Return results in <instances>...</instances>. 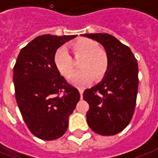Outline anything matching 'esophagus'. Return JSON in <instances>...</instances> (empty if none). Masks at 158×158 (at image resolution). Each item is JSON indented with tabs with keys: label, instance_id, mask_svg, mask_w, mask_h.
Here are the masks:
<instances>
[{
	"label": "esophagus",
	"instance_id": "esophagus-1",
	"mask_svg": "<svg viewBox=\"0 0 158 158\" xmlns=\"http://www.w3.org/2000/svg\"><path fill=\"white\" fill-rule=\"evenodd\" d=\"M79 94H80V98H83V93H84V89H79Z\"/></svg>",
	"mask_w": 158,
	"mask_h": 158
}]
</instances>
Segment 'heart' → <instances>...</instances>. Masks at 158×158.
<instances>
[{
    "label": "heart",
    "mask_w": 158,
    "mask_h": 158,
    "mask_svg": "<svg viewBox=\"0 0 158 158\" xmlns=\"http://www.w3.org/2000/svg\"><path fill=\"white\" fill-rule=\"evenodd\" d=\"M74 59H79V71L70 77V83L76 86H84L94 79L101 80L107 74L110 67V57L107 52L99 48L98 43L91 38H81L70 44ZM54 64L64 77L74 71V60L64 48H58L54 54Z\"/></svg>",
    "instance_id": "obj_1"
}]
</instances>
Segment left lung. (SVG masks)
<instances>
[{"label": "left lung", "instance_id": "8db88e82", "mask_svg": "<svg viewBox=\"0 0 158 158\" xmlns=\"http://www.w3.org/2000/svg\"><path fill=\"white\" fill-rule=\"evenodd\" d=\"M103 46L110 57V67L101 83L84 92L89 103L87 122L97 134L114 135L122 131L132 119L136 106L138 63L129 47L108 33H89Z\"/></svg>", "mask_w": 158, "mask_h": 158}]
</instances>
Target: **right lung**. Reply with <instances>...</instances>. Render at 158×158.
<instances>
[{
    "label": "right lung",
    "mask_w": 158,
    "mask_h": 158,
    "mask_svg": "<svg viewBox=\"0 0 158 158\" xmlns=\"http://www.w3.org/2000/svg\"><path fill=\"white\" fill-rule=\"evenodd\" d=\"M75 37L38 36L21 49L14 66L19 109L28 130L40 139L64 135L80 98L79 90L60 75L53 60L56 51Z\"/></svg>",
    "instance_id": "1"
}]
</instances>
